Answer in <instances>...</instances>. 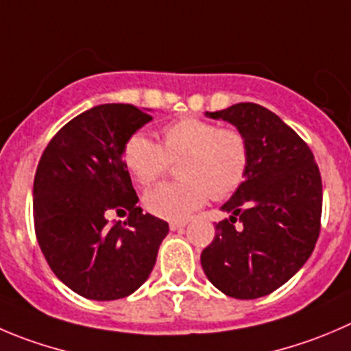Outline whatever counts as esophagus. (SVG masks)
<instances>
[{"label": "esophagus", "mask_w": 351, "mask_h": 351, "mask_svg": "<svg viewBox=\"0 0 351 351\" xmlns=\"http://www.w3.org/2000/svg\"><path fill=\"white\" fill-rule=\"evenodd\" d=\"M188 223V220H170L169 228L172 229V231H178V229H182Z\"/></svg>", "instance_id": "1"}]
</instances>
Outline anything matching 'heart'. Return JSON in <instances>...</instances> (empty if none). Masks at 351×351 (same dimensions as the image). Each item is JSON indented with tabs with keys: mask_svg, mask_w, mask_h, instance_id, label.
I'll use <instances>...</instances> for the list:
<instances>
[{
	"mask_svg": "<svg viewBox=\"0 0 351 351\" xmlns=\"http://www.w3.org/2000/svg\"><path fill=\"white\" fill-rule=\"evenodd\" d=\"M182 181L160 184L145 195L146 210L162 219H186L210 198L232 195L246 179L250 149L236 129L212 120L182 117L165 125L162 145L136 132L123 146V162L136 182L152 186L165 176L170 162H179Z\"/></svg>",
	"mask_w": 351,
	"mask_h": 351,
	"instance_id": "b5f03b06",
	"label": "heart"
}]
</instances>
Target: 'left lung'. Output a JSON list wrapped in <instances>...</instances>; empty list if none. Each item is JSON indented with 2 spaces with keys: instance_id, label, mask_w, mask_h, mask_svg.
<instances>
[{
  "instance_id": "left-lung-1",
  "label": "left lung",
  "mask_w": 351,
  "mask_h": 351,
  "mask_svg": "<svg viewBox=\"0 0 351 351\" xmlns=\"http://www.w3.org/2000/svg\"><path fill=\"white\" fill-rule=\"evenodd\" d=\"M206 117L236 125L248 143L250 165L243 184L220 208L231 217L215 223L202 267L223 295L260 298L288 282L315 248L322 213L319 167L306 143L256 103Z\"/></svg>"
}]
</instances>
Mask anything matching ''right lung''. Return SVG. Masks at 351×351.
<instances>
[{"instance_id": "obj_1", "label": "right lung", "mask_w": 351, "mask_h": 351, "mask_svg": "<svg viewBox=\"0 0 351 351\" xmlns=\"http://www.w3.org/2000/svg\"><path fill=\"white\" fill-rule=\"evenodd\" d=\"M152 120L123 103L93 106L46 146L34 178V228L56 278L98 302L125 298L152 274L169 234L165 220L143 213L123 162L125 141ZM130 212L123 224L110 213Z\"/></svg>"}]
</instances>
